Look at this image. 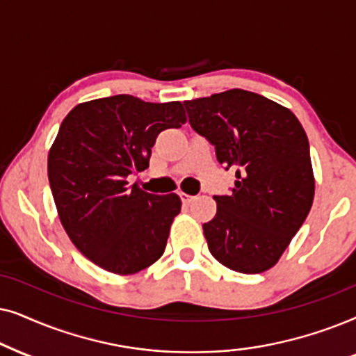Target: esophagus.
Returning a JSON list of instances; mask_svg holds the SVG:
<instances>
[{
    "label": "esophagus",
    "mask_w": 356,
    "mask_h": 356,
    "mask_svg": "<svg viewBox=\"0 0 356 356\" xmlns=\"http://www.w3.org/2000/svg\"><path fill=\"white\" fill-rule=\"evenodd\" d=\"M181 198H182V202L186 203V205H188V203H192L193 200H195V197L188 195V193H186V192H181Z\"/></svg>",
    "instance_id": "esophagus-1"
}]
</instances>
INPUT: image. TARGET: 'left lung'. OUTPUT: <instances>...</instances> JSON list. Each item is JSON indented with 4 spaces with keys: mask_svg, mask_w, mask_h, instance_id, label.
<instances>
[{
    "mask_svg": "<svg viewBox=\"0 0 356 356\" xmlns=\"http://www.w3.org/2000/svg\"><path fill=\"white\" fill-rule=\"evenodd\" d=\"M192 129L236 170L231 195L213 197L203 225L213 257L241 273H262L280 260L314 200L309 141L290 108L260 94L229 89L184 101Z\"/></svg>",
    "mask_w": 356,
    "mask_h": 356,
    "instance_id": "left-lung-1",
    "label": "left lung"
}]
</instances>
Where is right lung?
Instances as JSON below:
<instances>
[{"instance_id":"right-lung-1","label":"right lung","mask_w":356,"mask_h":356,"mask_svg":"<svg viewBox=\"0 0 356 356\" xmlns=\"http://www.w3.org/2000/svg\"><path fill=\"white\" fill-rule=\"evenodd\" d=\"M186 122L179 101L130 94L78 104L61 122L49 151L51 193L71 243L97 267L134 275L164 254L181 198L129 187L127 175L148 168L161 131Z\"/></svg>"}]
</instances>
